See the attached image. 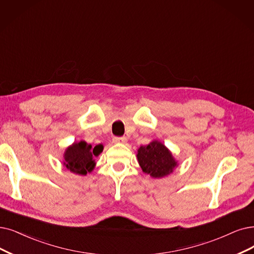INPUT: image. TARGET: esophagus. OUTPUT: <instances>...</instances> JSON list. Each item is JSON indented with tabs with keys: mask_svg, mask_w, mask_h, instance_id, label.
Listing matches in <instances>:
<instances>
[{
	"mask_svg": "<svg viewBox=\"0 0 254 254\" xmlns=\"http://www.w3.org/2000/svg\"><path fill=\"white\" fill-rule=\"evenodd\" d=\"M114 143L115 144H125L127 143V137L126 136H122V137H114Z\"/></svg>",
	"mask_w": 254,
	"mask_h": 254,
	"instance_id": "34e87169",
	"label": "esophagus"
}]
</instances>
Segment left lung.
Masks as SVG:
<instances>
[{
	"label": "left lung",
	"mask_w": 254,
	"mask_h": 254,
	"mask_svg": "<svg viewBox=\"0 0 254 254\" xmlns=\"http://www.w3.org/2000/svg\"><path fill=\"white\" fill-rule=\"evenodd\" d=\"M137 161L144 173L152 178H162L173 173L178 161L172 152L157 139H153L137 150Z\"/></svg>",
	"instance_id": "obj_1"
}]
</instances>
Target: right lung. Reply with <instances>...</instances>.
Listing matches in <instances>:
<instances>
[{
	"label": "right lung",
	"mask_w": 254,
	"mask_h": 254,
	"mask_svg": "<svg viewBox=\"0 0 254 254\" xmlns=\"http://www.w3.org/2000/svg\"><path fill=\"white\" fill-rule=\"evenodd\" d=\"M103 149L102 144L93 147L83 140L75 141L64 151V166L70 173L86 175L95 169L96 161L94 158L102 153Z\"/></svg>",
	"instance_id": "add662e5"
}]
</instances>
